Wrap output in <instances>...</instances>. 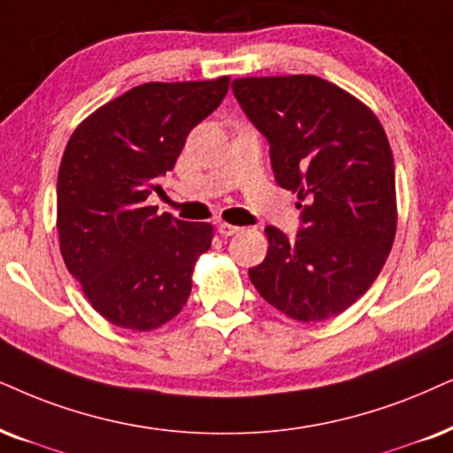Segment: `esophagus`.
<instances>
[{"instance_id":"1","label":"esophagus","mask_w":453,"mask_h":453,"mask_svg":"<svg viewBox=\"0 0 453 453\" xmlns=\"http://www.w3.org/2000/svg\"><path fill=\"white\" fill-rule=\"evenodd\" d=\"M217 232H219L221 236H234V234L240 232V227L238 226H232V223L219 221V223H217Z\"/></svg>"}]
</instances>
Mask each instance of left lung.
I'll use <instances>...</instances> for the list:
<instances>
[{
  "label": "left lung",
  "instance_id": "obj_1",
  "mask_svg": "<svg viewBox=\"0 0 453 453\" xmlns=\"http://www.w3.org/2000/svg\"><path fill=\"white\" fill-rule=\"evenodd\" d=\"M240 108L265 135L273 177L307 204L295 238L267 226L269 249L250 282L299 322L339 316L370 288L391 253L395 167L368 106L311 74L232 83Z\"/></svg>",
  "mask_w": 453,
  "mask_h": 453
}]
</instances>
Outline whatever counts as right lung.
Returning <instances> with one entry per match:
<instances>
[{
  "label": "right lung",
  "mask_w": 453,
  "mask_h": 453,
  "mask_svg": "<svg viewBox=\"0 0 453 453\" xmlns=\"http://www.w3.org/2000/svg\"><path fill=\"white\" fill-rule=\"evenodd\" d=\"M227 88L230 77L137 85L68 140L58 171L60 253L91 307L114 326L158 328L190 296L194 261L211 249L213 226L158 215L146 200Z\"/></svg>",
  "instance_id": "add662e5"
}]
</instances>
